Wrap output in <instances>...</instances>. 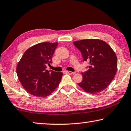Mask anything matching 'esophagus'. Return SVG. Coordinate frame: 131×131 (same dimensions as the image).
Here are the masks:
<instances>
[{"mask_svg":"<svg viewBox=\"0 0 131 131\" xmlns=\"http://www.w3.org/2000/svg\"><path fill=\"white\" fill-rule=\"evenodd\" d=\"M66 72H67L69 74H74L76 73L75 72H71V71H66Z\"/></svg>","mask_w":131,"mask_h":131,"instance_id":"1","label":"esophagus"}]
</instances>
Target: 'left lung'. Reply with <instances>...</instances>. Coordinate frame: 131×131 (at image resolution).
Returning a JSON list of instances; mask_svg holds the SVG:
<instances>
[{
  "label": "left lung",
  "mask_w": 131,
  "mask_h": 131,
  "mask_svg": "<svg viewBox=\"0 0 131 131\" xmlns=\"http://www.w3.org/2000/svg\"><path fill=\"white\" fill-rule=\"evenodd\" d=\"M82 53L83 61L88 62V70L82 72L83 80L78 85L89 93H98L107 88L115 75L117 58L111 47L97 39L73 42Z\"/></svg>",
  "instance_id": "8db88e82"
}]
</instances>
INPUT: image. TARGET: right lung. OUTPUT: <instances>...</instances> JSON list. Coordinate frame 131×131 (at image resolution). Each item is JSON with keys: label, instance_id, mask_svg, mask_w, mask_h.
<instances>
[{"label": "right lung", "instance_id": "add662e5", "mask_svg": "<svg viewBox=\"0 0 131 131\" xmlns=\"http://www.w3.org/2000/svg\"><path fill=\"white\" fill-rule=\"evenodd\" d=\"M58 42H41L28 49L17 66L18 80L27 92L38 97L50 95L61 82L62 72L48 70Z\"/></svg>", "mask_w": 131, "mask_h": 131}]
</instances>
